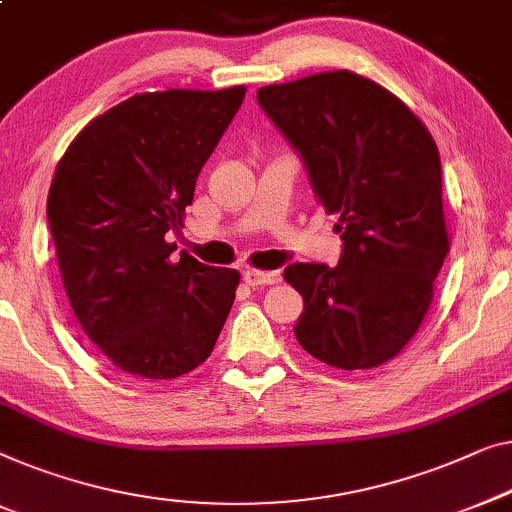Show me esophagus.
Instances as JSON below:
<instances>
[{
    "instance_id": "esophagus-1",
    "label": "esophagus",
    "mask_w": 512,
    "mask_h": 512,
    "mask_svg": "<svg viewBox=\"0 0 512 512\" xmlns=\"http://www.w3.org/2000/svg\"><path fill=\"white\" fill-rule=\"evenodd\" d=\"M242 279H244V284H247V286L258 288V286L279 284L281 274L279 272H263V270H244Z\"/></svg>"
}]
</instances>
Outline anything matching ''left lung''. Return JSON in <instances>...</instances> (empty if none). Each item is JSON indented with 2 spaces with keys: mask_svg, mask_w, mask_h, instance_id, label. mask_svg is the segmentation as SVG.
<instances>
[{
  "mask_svg": "<svg viewBox=\"0 0 512 512\" xmlns=\"http://www.w3.org/2000/svg\"><path fill=\"white\" fill-rule=\"evenodd\" d=\"M256 99L342 233L335 268L284 270L305 300L295 337L330 367H379L416 335L448 254L434 138L395 94L351 71L261 87Z\"/></svg>",
  "mask_w": 512,
  "mask_h": 512,
  "instance_id": "1",
  "label": "left lung"
}]
</instances>
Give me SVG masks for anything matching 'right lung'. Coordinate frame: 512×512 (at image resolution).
I'll return each mask as SVG.
<instances>
[{"label":"right lung","mask_w":512,"mask_h":512,"mask_svg":"<svg viewBox=\"0 0 512 512\" xmlns=\"http://www.w3.org/2000/svg\"><path fill=\"white\" fill-rule=\"evenodd\" d=\"M244 87L136 94L94 117L48 194L66 295L85 335L122 372L177 379L212 353L240 272L173 256L196 177Z\"/></svg>","instance_id":"right-lung-1"}]
</instances>
